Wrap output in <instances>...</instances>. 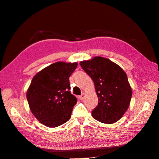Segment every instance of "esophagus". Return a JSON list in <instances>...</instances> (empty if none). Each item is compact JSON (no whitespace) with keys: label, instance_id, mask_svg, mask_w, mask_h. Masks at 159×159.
<instances>
[{"label":"esophagus","instance_id":"obj_1","mask_svg":"<svg viewBox=\"0 0 159 159\" xmlns=\"http://www.w3.org/2000/svg\"><path fill=\"white\" fill-rule=\"evenodd\" d=\"M84 98H85V94L83 93H81V95L80 96V99H81V100H84Z\"/></svg>","mask_w":159,"mask_h":159}]
</instances>
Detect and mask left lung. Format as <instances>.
<instances>
[{
  "label": "left lung",
  "mask_w": 159,
  "mask_h": 159,
  "mask_svg": "<svg viewBox=\"0 0 159 159\" xmlns=\"http://www.w3.org/2000/svg\"><path fill=\"white\" fill-rule=\"evenodd\" d=\"M80 64L93 81L98 97V106L91 111L93 117L106 124L119 121L127 111L132 97L125 72L103 57H95Z\"/></svg>",
  "instance_id": "obj_1"
}]
</instances>
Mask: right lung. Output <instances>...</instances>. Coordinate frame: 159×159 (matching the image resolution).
I'll return each instance as SVG.
<instances>
[{
    "label": "right lung",
    "instance_id": "add662e5",
    "mask_svg": "<svg viewBox=\"0 0 159 159\" xmlns=\"http://www.w3.org/2000/svg\"><path fill=\"white\" fill-rule=\"evenodd\" d=\"M78 63L57 61L34 77L26 98L32 113L42 124L56 127L70 119L78 100L70 92L69 78Z\"/></svg>",
    "mask_w": 159,
    "mask_h": 159
}]
</instances>
